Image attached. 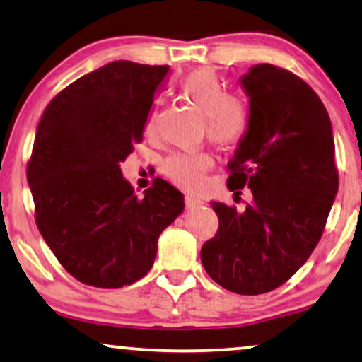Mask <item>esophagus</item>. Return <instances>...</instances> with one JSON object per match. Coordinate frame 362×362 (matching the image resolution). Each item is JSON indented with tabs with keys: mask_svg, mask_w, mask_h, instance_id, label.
I'll list each match as a JSON object with an SVG mask.
<instances>
[{
	"mask_svg": "<svg viewBox=\"0 0 362 362\" xmlns=\"http://www.w3.org/2000/svg\"><path fill=\"white\" fill-rule=\"evenodd\" d=\"M202 203H203L202 200H198V198L192 197V195H187V197H185V205H187V208H195V206H200Z\"/></svg>",
	"mask_w": 362,
	"mask_h": 362,
	"instance_id": "obj_1",
	"label": "esophagus"
}]
</instances>
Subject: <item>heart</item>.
Returning a JSON list of instances; mask_svg holds the SVG:
<instances>
[{"label":"heart","mask_w":362,"mask_h":362,"mask_svg":"<svg viewBox=\"0 0 362 362\" xmlns=\"http://www.w3.org/2000/svg\"><path fill=\"white\" fill-rule=\"evenodd\" d=\"M180 93L205 115V132L213 144L230 147L246 136L251 124V110L230 90L210 69H197L179 81ZM157 111L152 108L146 119V134H154ZM213 165L211 156L205 151L175 152L162 164L167 179L182 188L200 187L205 172Z\"/></svg>","instance_id":"1"}]
</instances>
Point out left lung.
<instances>
[{"label":"left lung","instance_id":"left-lung-1","mask_svg":"<svg viewBox=\"0 0 362 362\" xmlns=\"http://www.w3.org/2000/svg\"><path fill=\"white\" fill-rule=\"evenodd\" d=\"M251 124L228 162V187H249L246 210L213 202L218 231L202 264L234 293L259 295L288 281L325 231L338 192L328 111L312 86L288 70L259 64L241 78Z\"/></svg>","mask_w":362,"mask_h":362}]
</instances>
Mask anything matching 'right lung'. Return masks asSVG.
I'll return each mask as SVG.
<instances>
[{"label": "right lung", "instance_id": "1", "mask_svg": "<svg viewBox=\"0 0 362 362\" xmlns=\"http://www.w3.org/2000/svg\"><path fill=\"white\" fill-rule=\"evenodd\" d=\"M167 72V65L106 64L65 86L39 121L26 170L35 225L81 284L119 288L144 277L160 233L185 206L162 179L137 198L119 169L142 139Z\"/></svg>", "mask_w": 362, "mask_h": 362}]
</instances>
